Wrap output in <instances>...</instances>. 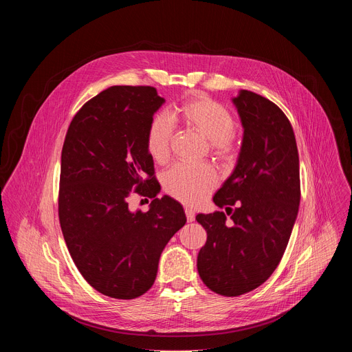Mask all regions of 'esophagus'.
I'll use <instances>...</instances> for the list:
<instances>
[{
	"label": "esophagus",
	"instance_id": "obj_1",
	"mask_svg": "<svg viewBox=\"0 0 352 352\" xmlns=\"http://www.w3.org/2000/svg\"><path fill=\"white\" fill-rule=\"evenodd\" d=\"M185 214H186V220L190 223V221H193L195 220V212L192 210V209H189V208H186L185 209Z\"/></svg>",
	"mask_w": 352,
	"mask_h": 352
}]
</instances>
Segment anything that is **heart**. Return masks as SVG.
Instances as JSON below:
<instances>
[{
	"label": "heart",
	"mask_w": 352,
	"mask_h": 352,
	"mask_svg": "<svg viewBox=\"0 0 352 352\" xmlns=\"http://www.w3.org/2000/svg\"><path fill=\"white\" fill-rule=\"evenodd\" d=\"M173 117L188 129L208 139L210 152L216 159L227 162L236 155L235 120L227 107L212 97L202 93L186 97L174 109ZM173 140L174 128L166 116L157 114L150 120L144 144L153 162L164 164L170 160ZM217 181V174L209 164H177L163 175V188L167 195L185 205H199L216 188Z\"/></svg>",
	"instance_id": "obj_1"
}]
</instances>
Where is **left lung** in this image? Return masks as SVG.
<instances>
[{
    "label": "left lung",
    "mask_w": 352,
    "mask_h": 352,
    "mask_svg": "<svg viewBox=\"0 0 352 352\" xmlns=\"http://www.w3.org/2000/svg\"><path fill=\"white\" fill-rule=\"evenodd\" d=\"M232 103L243 126L242 146L232 174L213 197L232 221L227 223L224 212L196 216L208 232L197 255L199 276L224 296L246 294L272 276L300 200L298 148L285 114L249 90H241Z\"/></svg>",
    "instance_id": "8db88e82"
}]
</instances>
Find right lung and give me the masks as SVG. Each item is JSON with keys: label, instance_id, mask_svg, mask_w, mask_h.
Listing matches in <instances>:
<instances>
[{"label": "right lung", "instance_id": "obj_1", "mask_svg": "<svg viewBox=\"0 0 352 352\" xmlns=\"http://www.w3.org/2000/svg\"><path fill=\"white\" fill-rule=\"evenodd\" d=\"M164 98L152 86H111L72 118L61 153L58 217L71 258L98 292L133 299L153 285L160 255L186 223L160 185L144 136ZM132 192L153 198L131 212Z\"/></svg>", "mask_w": 352, "mask_h": 352}]
</instances>
